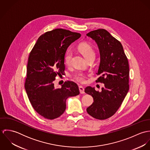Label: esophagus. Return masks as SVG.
Here are the masks:
<instances>
[{"instance_id": "34e87169", "label": "esophagus", "mask_w": 150, "mask_h": 150, "mask_svg": "<svg viewBox=\"0 0 150 150\" xmlns=\"http://www.w3.org/2000/svg\"><path fill=\"white\" fill-rule=\"evenodd\" d=\"M79 90H80V93L81 94H84L85 93L84 92V88L83 86H79Z\"/></svg>"}]
</instances>
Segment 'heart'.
<instances>
[{"label":"heart","mask_w":150,"mask_h":150,"mask_svg":"<svg viewBox=\"0 0 150 150\" xmlns=\"http://www.w3.org/2000/svg\"><path fill=\"white\" fill-rule=\"evenodd\" d=\"M79 50L86 57V59L92 56H95V51L91 45L88 43H83L80 44L79 46ZM72 55V51L70 50H68L66 52L64 57V64L66 65L70 64ZM73 78L79 83H84L86 82V75L83 72L79 71L74 75Z\"/></svg>","instance_id":"obj_1"}]
</instances>
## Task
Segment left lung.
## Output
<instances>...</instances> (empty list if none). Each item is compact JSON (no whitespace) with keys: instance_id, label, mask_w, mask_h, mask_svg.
<instances>
[{"instance_id":"8db88e82","label":"left lung","mask_w":150,"mask_h":150,"mask_svg":"<svg viewBox=\"0 0 150 150\" xmlns=\"http://www.w3.org/2000/svg\"><path fill=\"white\" fill-rule=\"evenodd\" d=\"M97 43L100 62L96 73V83L105 84L100 92L87 86L85 92L93 98V103L86 108L87 112L98 120L112 116L121 106L129 88V67L123 47L117 39L104 29L92 30L86 34Z\"/></svg>"}]
</instances>
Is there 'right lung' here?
<instances>
[{
    "label": "right lung",
    "instance_id": "obj_1",
    "mask_svg": "<svg viewBox=\"0 0 150 150\" xmlns=\"http://www.w3.org/2000/svg\"><path fill=\"white\" fill-rule=\"evenodd\" d=\"M80 36L64 29L47 32L29 54L25 88L34 110L46 119L60 117L66 110L67 98L80 93L77 84L73 81H65L61 88H56L54 81L57 75L64 74L67 48Z\"/></svg>",
    "mask_w": 150,
    "mask_h": 150
}]
</instances>
